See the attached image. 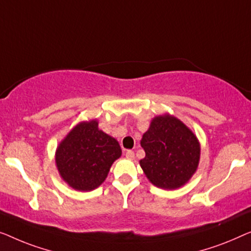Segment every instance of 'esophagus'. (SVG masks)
<instances>
[{
	"mask_svg": "<svg viewBox=\"0 0 251 251\" xmlns=\"http://www.w3.org/2000/svg\"><path fill=\"white\" fill-rule=\"evenodd\" d=\"M125 156L127 159H134V151L133 150H127L125 152Z\"/></svg>",
	"mask_w": 251,
	"mask_h": 251,
	"instance_id": "esophagus-1",
	"label": "esophagus"
}]
</instances>
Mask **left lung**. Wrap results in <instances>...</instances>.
<instances>
[{
	"label": "left lung",
	"mask_w": 251,
	"mask_h": 251,
	"mask_svg": "<svg viewBox=\"0 0 251 251\" xmlns=\"http://www.w3.org/2000/svg\"><path fill=\"white\" fill-rule=\"evenodd\" d=\"M140 160L144 174L153 185L174 190L195 174L200 159V144L191 129L174 116H157L143 134Z\"/></svg>",
	"instance_id": "1"
}]
</instances>
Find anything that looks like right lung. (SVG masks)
<instances>
[{
	"instance_id": "right-lung-1",
	"label": "right lung",
	"mask_w": 251,
	"mask_h": 251,
	"mask_svg": "<svg viewBox=\"0 0 251 251\" xmlns=\"http://www.w3.org/2000/svg\"><path fill=\"white\" fill-rule=\"evenodd\" d=\"M97 121L79 123L56 149L60 176L78 191H91L101 185L111 165L122 156L117 140L99 129Z\"/></svg>"
}]
</instances>
